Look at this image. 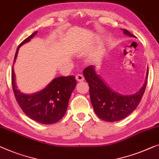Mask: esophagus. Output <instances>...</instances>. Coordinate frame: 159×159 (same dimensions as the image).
Instances as JSON below:
<instances>
[{"instance_id": "34e87169", "label": "esophagus", "mask_w": 159, "mask_h": 159, "mask_svg": "<svg viewBox=\"0 0 159 159\" xmlns=\"http://www.w3.org/2000/svg\"><path fill=\"white\" fill-rule=\"evenodd\" d=\"M75 79L77 82H82L84 80V77L81 74H77L75 76Z\"/></svg>"}]
</instances>
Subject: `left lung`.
<instances>
[{
	"mask_svg": "<svg viewBox=\"0 0 159 159\" xmlns=\"http://www.w3.org/2000/svg\"><path fill=\"white\" fill-rule=\"evenodd\" d=\"M123 33L130 37H135L126 29ZM84 77L89 84L91 103L99 118L107 122H116L125 118L136 109L143 95L148 80L141 89L130 95H123L110 88L96 73L93 65L86 67L83 71Z\"/></svg>",
	"mask_w": 159,
	"mask_h": 159,
	"instance_id": "obj_1",
	"label": "left lung"
}]
</instances>
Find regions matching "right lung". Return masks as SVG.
Segmentation results:
<instances>
[{"instance_id":"1","label":"right lung","mask_w":159,"mask_h":159,"mask_svg":"<svg viewBox=\"0 0 159 159\" xmlns=\"http://www.w3.org/2000/svg\"><path fill=\"white\" fill-rule=\"evenodd\" d=\"M37 31L27 37L20 43L16 52L14 61L16 59L19 48L29 42ZM13 66L11 71V82L16 100L23 112L34 120L42 124H53L63 118L68 107L71 94L75 88L77 81L75 76L55 78L40 92L27 95L17 89L15 82Z\"/></svg>"}]
</instances>
